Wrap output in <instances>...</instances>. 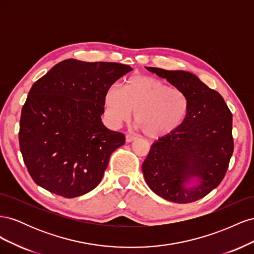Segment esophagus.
<instances>
[{"label": "esophagus", "mask_w": 254, "mask_h": 254, "mask_svg": "<svg viewBox=\"0 0 254 254\" xmlns=\"http://www.w3.org/2000/svg\"><path fill=\"white\" fill-rule=\"evenodd\" d=\"M136 140V136L134 135H131V134H127L126 135V142L127 143H130V142H133Z\"/></svg>", "instance_id": "1"}]
</instances>
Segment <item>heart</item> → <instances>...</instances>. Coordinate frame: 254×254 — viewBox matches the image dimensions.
<instances>
[{
  "instance_id": "heart-1",
  "label": "heart",
  "mask_w": 254,
  "mask_h": 254,
  "mask_svg": "<svg viewBox=\"0 0 254 254\" xmlns=\"http://www.w3.org/2000/svg\"><path fill=\"white\" fill-rule=\"evenodd\" d=\"M105 115L111 126L127 122L134 111L136 126L150 139L172 134L187 121L190 98L181 88L149 75L136 74L120 90L110 87L104 96Z\"/></svg>"
}]
</instances>
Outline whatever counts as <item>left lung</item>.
Instances as JSON below:
<instances>
[{"label": "left lung", "mask_w": 254, "mask_h": 254, "mask_svg": "<svg viewBox=\"0 0 254 254\" xmlns=\"http://www.w3.org/2000/svg\"><path fill=\"white\" fill-rule=\"evenodd\" d=\"M147 70L186 91L190 110L179 129L151 145L142 165L144 178L153 193L168 201L194 202L217 188L227 173L234 149L232 113L218 92L196 75Z\"/></svg>", "instance_id": "left-lung-1"}]
</instances>
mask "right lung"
Returning <instances> with one entry per match:
<instances>
[{"label": "right lung", "instance_id": "right-lung-1", "mask_svg": "<svg viewBox=\"0 0 254 254\" xmlns=\"http://www.w3.org/2000/svg\"><path fill=\"white\" fill-rule=\"evenodd\" d=\"M130 71L117 63L66 59L33 84L21 112L19 143L38 186L64 198L98 186L111 153L125 144L124 134L103 124L104 96Z\"/></svg>", "mask_w": 254, "mask_h": 254}]
</instances>
